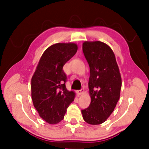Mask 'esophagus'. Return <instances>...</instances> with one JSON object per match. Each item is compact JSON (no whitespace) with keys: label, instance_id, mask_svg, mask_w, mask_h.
Instances as JSON below:
<instances>
[{"label":"esophagus","instance_id":"esophagus-1","mask_svg":"<svg viewBox=\"0 0 149 149\" xmlns=\"http://www.w3.org/2000/svg\"><path fill=\"white\" fill-rule=\"evenodd\" d=\"M77 93L78 95L83 94V93H84V89H80V90H77Z\"/></svg>","mask_w":149,"mask_h":149}]
</instances>
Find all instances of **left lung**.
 <instances>
[{"label":"left lung","mask_w":149,"mask_h":149,"mask_svg":"<svg viewBox=\"0 0 149 149\" xmlns=\"http://www.w3.org/2000/svg\"><path fill=\"white\" fill-rule=\"evenodd\" d=\"M83 52L90 70L91 103L81 111L85 122L99 125L107 121L120 97L121 77L112 49L101 41H85Z\"/></svg>","instance_id":"8db88e82"}]
</instances>
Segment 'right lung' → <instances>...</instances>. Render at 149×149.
<instances>
[{
  "mask_svg": "<svg viewBox=\"0 0 149 149\" xmlns=\"http://www.w3.org/2000/svg\"><path fill=\"white\" fill-rule=\"evenodd\" d=\"M74 42L52 45L40 57L31 80L34 107L39 116L49 124L64 119L67 108L74 101L75 93L66 89V75L63 66L76 54Z\"/></svg>",
  "mask_w": 149,
  "mask_h": 149,
  "instance_id": "right-lung-1",
  "label": "right lung"
}]
</instances>
